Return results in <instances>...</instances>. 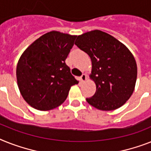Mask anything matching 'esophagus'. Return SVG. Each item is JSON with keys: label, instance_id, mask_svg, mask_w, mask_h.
Wrapping results in <instances>:
<instances>
[{"label": "esophagus", "instance_id": "1", "mask_svg": "<svg viewBox=\"0 0 151 151\" xmlns=\"http://www.w3.org/2000/svg\"><path fill=\"white\" fill-rule=\"evenodd\" d=\"M86 78H87V76L86 74H83L80 77V79L82 82H85V81L86 80Z\"/></svg>", "mask_w": 151, "mask_h": 151}]
</instances>
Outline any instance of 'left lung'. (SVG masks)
<instances>
[{
    "mask_svg": "<svg viewBox=\"0 0 151 151\" xmlns=\"http://www.w3.org/2000/svg\"><path fill=\"white\" fill-rule=\"evenodd\" d=\"M75 44L90 57L89 78L96 86L95 94L87 98L89 104L103 111L124 105L135 89L137 62L125 45L100 30L78 35Z\"/></svg>",
    "mask_w": 151,
    "mask_h": 151,
    "instance_id": "obj_1",
    "label": "left lung"
}]
</instances>
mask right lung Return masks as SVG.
I'll return each instance as SVG.
<instances>
[{
	"label": "right lung",
	"mask_w": 151,
	"mask_h": 151,
	"mask_svg": "<svg viewBox=\"0 0 151 151\" xmlns=\"http://www.w3.org/2000/svg\"><path fill=\"white\" fill-rule=\"evenodd\" d=\"M76 38L52 31L22 53L16 76L20 93L28 105L42 111L55 109L66 99L71 86L78 84L65 64Z\"/></svg>",
	"instance_id": "obj_1"
}]
</instances>
